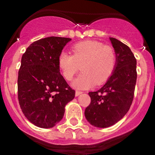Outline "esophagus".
Returning a JSON list of instances; mask_svg holds the SVG:
<instances>
[{
  "label": "esophagus",
  "instance_id": "34e87169",
  "mask_svg": "<svg viewBox=\"0 0 155 155\" xmlns=\"http://www.w3.org/2000/svg\"><path fill=\"white\" fill-rule=\"evenodd\" d=\"M81 94H82V92L80 91H76V94H75V95H76V97H78L79 95H80Z\"/></svg>",
  "mask_w": 155,
  "mask_h": 155
}]
</instances>
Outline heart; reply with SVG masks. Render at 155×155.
<instances>
[{
    "label": "heart",
    "mask_w": 155,
    "mask_h": 155,
    "mask_svg": "<svg viewBox=\"0 0 155 155\" xmlns=\"http://www.w3.org/2000/svg\"><path fill=\"white\" fill-rule=\"evenodd\" d=\"M73 54L62 51L58 58V64L67 80H71L82 65L83 73L72 82L78 89H86L95 83L105 82L113 73L116 65V55L113 48L101 43L86 40L73 47Z\"/></svg>",
    "instance_id": "obj_1"
}]
</instances>
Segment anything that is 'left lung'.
<instances>
[{
    "label": "left lung",
    "instance_id": "8db88e82",
    "mask_svg": "<svg viewBox=\"0 0 155 155\" xmlns=\"http://www.w3.org/2000/svg\"><path fill=\"white\" fill-rule=\"evenodd\" d=\"M116 55V65L105 85L89 92L90 105L85 116L91 125L105 128L116 124L130 109L137 82V60L130 48L117 39L109 37Z\"/></svg>",
    "mask_w": 155,
    "mask_h": 155
}]
</instances>
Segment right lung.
I'll use <instances>...</instances> for the list:
<instances>
[{
  "mask_svg": "<svg viewBox=\"0 0 155 155\" xmlns=\"http://www.w3.org/2000/svg\"><path fill=\"white\" fill-rule=\"evenodd\" d=\"M70 38L49 37L31 43L23 54L18 76V98L33 124L51 128L63 118L65 106L74 98L60 73L58 58Z\"/></svg>",
  "mask_w": 155,
  "mask_h": 155,
  "instance_id": "obj_1",
  "label": "right lung"
}]
</instances>
